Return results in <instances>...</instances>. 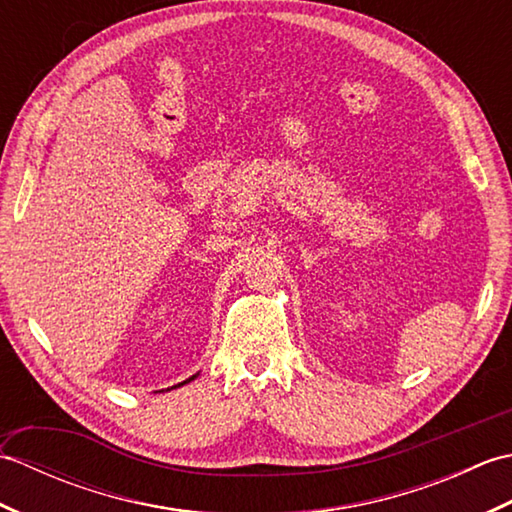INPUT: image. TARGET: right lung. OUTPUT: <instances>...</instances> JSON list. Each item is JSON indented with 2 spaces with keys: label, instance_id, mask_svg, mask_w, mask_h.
<instances>
[{
  "label": "right lung",
  "instance_id": "obj_1",
  "mask_svg": "<svg viewBox=\"0 0 512 512\" xmlns=\"http://www.w3.org/2000/svg\"><path fill=\"white\" fill-rule=\"evenodd\" d=\"M195 376H198V374H195ZM195 376H191V378H189V380H193V378H195ZM189 380H184V383H189ZM184 383H180V385H184ZM180 385H173V387H180Z\"/></svg>",
  "mask_w": 512,
  "mask_h": 512
}]
</instances>
